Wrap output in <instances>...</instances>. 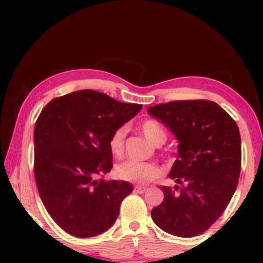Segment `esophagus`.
Returning a JSON list of instances; mask_svg holds the SVG:
<instances>
[{
    "label": "esophagus",
    "mask_w": 263,
    "mask_h": 263,
    "mask_svg": "<svg viewBox=\"0 0 263 263\" xmlns=\"http://www.w3.org/2000/svg\"><path fill=\"white\" fill-rule=\"evenodd\" d=\"M146 186H142V185H136L135 186V193H137V194H143L144 192H146Z\"/></svg>",
    "instance_id": "34e87169"
}]
</instances>
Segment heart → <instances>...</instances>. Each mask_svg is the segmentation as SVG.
I'll use <instances>...</instances> for the list:
<instances>
[{"label": "heart", "instance_id": "1", "mask_svg": "<svg viewBox=\"0 0 263 263\" xmlns=\"http://www.w3.org/2000/svg\"><path fill=\"white\" fill-rule=\"evenodd\" d=\"M141 131L144 135V137L156 146L164 143V141L167 140L165 129L163 128L161 123L155 121V120H146V121L142 122ZM125 137L126 129L123 127L115 129L112 135L110 136L108 148L115 157H122L123 152H125ZM115 172H116V177L120 180L136 184H148L162 176V168L155 163L134 161L121 163V164L117 165Z\"/></svg>", "mask_w": 263, "mask_h": 263}]
</instances>
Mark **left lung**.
Returning <instances> with one entry per match:
<instances>
[{"label": "left lung", "mask_w": 263, "mask_h": 263, "mask_svg": "<svg viewBox=\"0 0 263 263\" xmlns=\"http://www.w3.org/2000/svg\"><path fill=\"white\" fill-rule=\"evenodd\" d=\"M179 141L170 178L181 185H162L164 199L152 209L163 231L179 237L206 231L224 213L241 171V138L236 122L209 100H179L148 108Z\"/></svg>", "instance_id": "1"}]
</instances>
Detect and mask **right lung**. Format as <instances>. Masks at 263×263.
Segmentation results:
<instances>
[{
    "label": "right lung",
    "mask_w": 263,
    "mask_h": 263,
    "mask_svg": "<svg viewBox=\"0 0 263 263\" xmlns=\"http://www.w3.org/2000/svg\"><path fill=\"white\" fill-rule=\"evenodd\" d=\"M141 108L104 92L80 90L53 99L38 116L35 184L45 209L68 234L96 236L119 216L132 185L104 179L112 168L108 140Z\"/></svg>",
    "instance_id": "add662e5"
}]
</instances>
